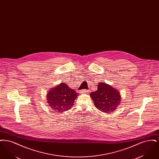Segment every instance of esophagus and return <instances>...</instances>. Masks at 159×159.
<instances>
[{
  "label": "esophagus",
  "instance_id": "1",
  "mask_svg": "<svg viewBox=\"0 0 159 159\" xmlns=\"http://www.w3.org/2000/svg\"><path fill=\"white\" fill-rule=\"evenodd\" d=\"M80 92H81V93H86L88 92V90H87V89H83V90H81Z\"/></svg>",
  "mask_w": 159,
  "mask_h": 159
}]
</instances>
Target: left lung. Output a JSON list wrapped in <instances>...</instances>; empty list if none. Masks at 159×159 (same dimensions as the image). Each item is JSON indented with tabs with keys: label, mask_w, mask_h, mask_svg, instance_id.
Instances as JSON below:
<instances>
[{
	"label": "left lung",
	"mask_w": 159,
	"mask_h": 159,
	"mask_svg": "<svg viewBox=\"0 0 159 159\" xmlns=\"http://www.w3.org/2000/svg\"><path fill=\"white\" fill-rule=\"evenodd\" d=\"M90 96L97 108L106 113L113 112L121 102L120 92L105 82H99L97 90L91 92Z\"/></svg>",
	"instance_id": "obj_1"
}]
</instances>
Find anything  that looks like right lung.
Listing matches in <instances>:
<instances>
[{"label": "right lung", "mask_w": 159, "mask_h": 159, "mask_svg": "<svg viewBox=\"0 0 159 159\" xmlns=\"http://www.w3.org/2000/svg\"><path fill=\"white\" fill-rule=\"evenodd\" d=\"M79 93L67 84L61 83L52 88L46 94L47 102L55 113L68 111L74 105Z\"/></svg>", "instance_id": "add662e5"}]
</instances>
